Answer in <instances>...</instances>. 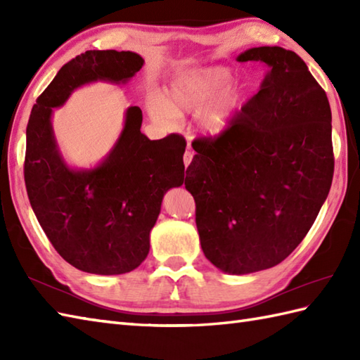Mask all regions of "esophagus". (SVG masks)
Returning <instances> with one entry per match:
<instances>
[{"mask_svg":"<svg viewBox=\"0 0 360 360\" xmlns=\"http://www.w3.org/2000/svg\"><path fill=\"white\" fill-rule=\"evenodd\" d=\"M192 160H193V151L190 150V148H187V151L184 153V165L188 167Z\"/></svg>","mask_w":360,"mask_h":360,"instance_id":"obj_1","label":"esophagus"}]
</instances>
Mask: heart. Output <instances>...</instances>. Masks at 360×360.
Returning <instances> with one entry per match:
<instances>
[{
  "mask_svg": "<svg viewBox=\"0 0 360 360\" xmlns=\"http://www.w3.org/2000/svg\"><path fill=\"white\" fill-rule=\"evenodd\" d=\"M248 97V83L231 77L224 66H205L179 72L168 82L165 97L151 94L147 111L156 124L174 127L184 114H196V127L205 136L229 131Z\"/></svg>",
  "mask_w": 360,
  "mask_h": 360,
  "instance_id": "heart-1",
  "label": "heart"
}]
</instances>
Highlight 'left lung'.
<instances>
[{
	"mask_svg": "<svg viewBox=\"0 0 360 360\" xmlns=\"http://www.w3.org/2000/svg\"><path fill=\"white\" fill-rule=\"evenodd\" d=\"M238 62L266 68L262 89L217 139L192 145L186 188L205 258L244 275L281 263L307 236L330 193L331 108L295 52L259 46Z\"/></svg>",
	"mask_w": 360,
	"mask_h": 360,
	"instance_id": "left-lung-1",
	"label": "left lung"
}]
</instances>
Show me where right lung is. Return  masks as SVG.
Instances as JSON below:
<instances>
[{
	"instance_id": "add662e5",
	"label": "right lung",
	"mask_w": 360,
	"mask_h": 360,
	"mask_svg": "<svg viewBox=\"0 0 360 360\" xmlns=\"http://www.w3.org/2000/svg\"><path fill=\"white\" fill-rule=\"evenodd\" d=\"M142 66L143 58L131 51L80 53L37 98L27 122L30 205L60 257L88 274H127L147 258L164 195L184 182L186 141L179 134L150 141L141 133V108L129 106L116 143L101 162L71 167L53 134V108L89 83L127 85Z\"/></svg>"
}]
</instances>
